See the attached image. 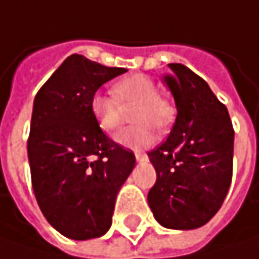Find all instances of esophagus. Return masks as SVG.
<instances>
[{
	"mask_svg": "<svg viewBox=\"0 0 259 259\" xmlns=\"http://www.w3.org/2000/svg\"><path fill=\"white\" fill-rule=\"evenodd\" d=\"M135 157H136V161H147L148 160V155L145 153H136Z\"/></svg>",
	"mask_w": 259,
	"mask_h": 259,
	"instance_id": "1",
	"label": "esophagus"
}]
</instances>
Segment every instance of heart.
<instances>
[{"mask_svg":"<svg viewBox=\"0 0 259 259\" xmlns=\"http://www.w3.org/2000/svg\"><path fill=\"white\" fill-rule=\"evenodd\" d=\"M112 93L115 99L105 93H95L90 99V112L98 126L106 133H112L120 126L121 106L130 108V127L120 130L114 139L121 147L142 150L150 147L155 139V130H167L175 120V105L160 96L158 85L142 74L126 77L114 84Z\"/></svg>","mask_w":259,"mask_h":259,"instance_id":"obj_1","label":"heart"}]
</instances>
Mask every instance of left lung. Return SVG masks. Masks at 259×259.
<instances>
[{
  "instance_id": "obj_1",
  "label": "left lung",
  "mask_w": 259,
  "mask_h": 259,
  "mask_svg": "<svg viewBox=\"0 0 259 259\" xmlns=\"http://www.w3.org/2000/svg\"><path fill=\"white\" fill-rule=\"evenodd\" d=\"M169 68L164 81L178 115L166 141L148 153L157 174L148 204L163 227L193 230L213 218L228 193L234 130L207 82L181 63Z\"/></svg>"
}]
</instances>
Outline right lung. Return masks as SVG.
Returning a JSON list of instances; mask_svg holds the SVG:
<instances>
[{"instance_id": "1", "label": "right lung", "mask_w": 259, "mask_h": 259, "mask_svg": "<svg viewBox=\"0 0 259 259\" xmlns=\"http://www.w3.org/2000/svg\"><path fill=\"white\" fill-rule=\"evenodd\" d=\"M124 72L72 55L36 93L28 139L32 188L46 220L68 239L105 234L135 167V154L109 139L90 112L98 89Z\"/></svg>"}]
</instances>
